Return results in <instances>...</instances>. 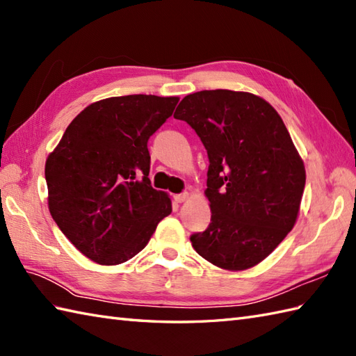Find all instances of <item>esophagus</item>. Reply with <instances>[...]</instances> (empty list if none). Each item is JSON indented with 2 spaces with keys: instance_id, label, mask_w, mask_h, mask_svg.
Returning <instances> with one entry per match:
<instances>
[{
  "instance_id": "obj_1",
  "label": "esophagus",
  "mask_w": 356,
  "mask_h": 356,
  "mask_svg": "<svg viewBox=\"0 0 356 356\" xmlns=\"http://www.w3.org/2000/svg\"><path fill=\"white\" fill-rule=\"evenodd\" d=\"M188 197H190V194L188 193H184V194H176L174 195V200H176L177 203H184L188 200Z\"/></svg>"
}]
</instances>
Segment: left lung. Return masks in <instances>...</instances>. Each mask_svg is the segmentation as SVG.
<instances>
[{
	"mask_svg": "<svg viewBox=\"0 0 356 356\" xmlns=\"http://www.w3.org/2000/svg\"><path fill=\"white\" fill-rule=\"evenodd\" d=\"M174 118L190 124L209 157L211 223L195 252L225 270L263 261L293 228L306 184L303 159L275 108L232 90L185 96Z\"/></svg>",
	"mask_w": 356,
	"mask_h": 356,
	"instance_id": "1",
	"label": "left lung"
}]
</instances>
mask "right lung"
<instances>
[{
  "mask_svg": "<svg viewBox=\"0 0 356 356\" xmlns=\"http://www.w3.org/2000/svg\"><path fill=\"white\" fill-rule=\"evenodd\" d=\"M177 96H115L90 104L45 161L49 211L87 259L115 266L147 246L171 199L148 179L147 142Z\"/></svg>",
  "mask_w": 356,
  "mask_h": 356,
  "instance_id": "1",
  "label": "right lung"
}]
</instances>
